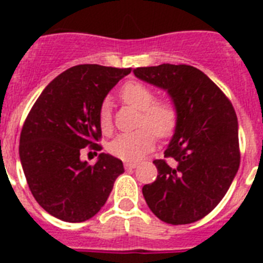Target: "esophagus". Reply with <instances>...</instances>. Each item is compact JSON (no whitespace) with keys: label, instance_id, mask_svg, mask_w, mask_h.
<instances>
[{"label":"esophagus","instance_id":"1","mask_svg":"<svg viewBox=\"0 0 263 263\" xmlns=\"http://www.w3.org/2000/svg\"><path fill=\"white\" fill-rule=\"evenodd\" d=\"M124 166L126 170H130V168H136V167L138 166V163H136V162H125Z\"/></svg>","mask_w":263,"mask_h":263}]
</instances>
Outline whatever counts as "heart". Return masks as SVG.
Listing matches in <instances>:
<instances>
[{
	"label": "heart",
	"mask_w": 263,
	"mask_h": 263,
	"mask_svg": "<svg viewBox=\"0 0 263 263\" xmlns=\"http://www.w3.org/2000/svg\"><path fill=\"white\" fill-rule=\"evenodd\" d=\"M121 97L126 104L142 110L141 125H147L148 127L143 126L132 133L120 134L110 142L109 152L116 158L133 162L152 152L155 145V134L166 138L174 133L178 113L171 103H155L154 92L141 83H127L121 90ZM99 121L104 133H109L111 130V115L108 101L100 108Z\"/></svg>",
	"instance_id": "heart-1"
}]
</instances>
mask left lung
<instances>
[{"instance_id":"left-lung-1","label":"left lung","mask_w":263,"mask_h":263,"mask_svg":"<svg viewBox=\"0 0 263 263\" xmlns=\"http://www.w3.org/2000/svg\"><path fill=\"white\" fill-rule=\"evenodd\" d=\"M147 84L167 92L178 122L164 155L154 160L155 182L142 194L152 212L173 225L191 224L216 208L240 167L238 122L231 101L200 69L160 64L134 69Z\"/></svg>"}]
</instances>
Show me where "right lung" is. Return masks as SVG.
<instances>
[{"label":"right lung","mask_w":263,"mask_h":263,"mask_svg":"<svg viewBox=\"0 0 263 263\" xmlns=\"http://www.w3.org/2000/svg\"><path fill=\"white\" fill-rule=\"evenodd\" d=\"M130 68L80 64L60 73L30 110L20 139V159L32 196L53 217L81 222L104 206L122 160L99 154L95 166L80 159L81 148L101 137L104 100Z\"/></svg>","instance_id":"add662e5"}]
</instances>
